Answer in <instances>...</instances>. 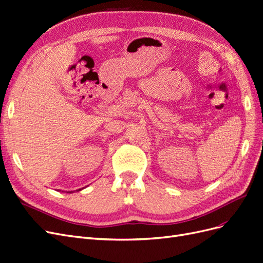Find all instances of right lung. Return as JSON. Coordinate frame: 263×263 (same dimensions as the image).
I'll list each match as a JSON object with an SVG mask.
<instances>
[{
  "mask_svg": "<svg viewBox=\"0 0 263 263\" xmlns=\"http://www.w3.org/2000/svg\"><path fill=\"white\" fill-rule=\"evenodd\" d=\"M79 190H81V189H78V190H77V192H79ZM68 193H71V192H68Z\"/></svg>",
  "mask_w": 263,
  "mask_h": 263,
  "instance_id": "1",
  "label": "right lung"
}]
</instances>
